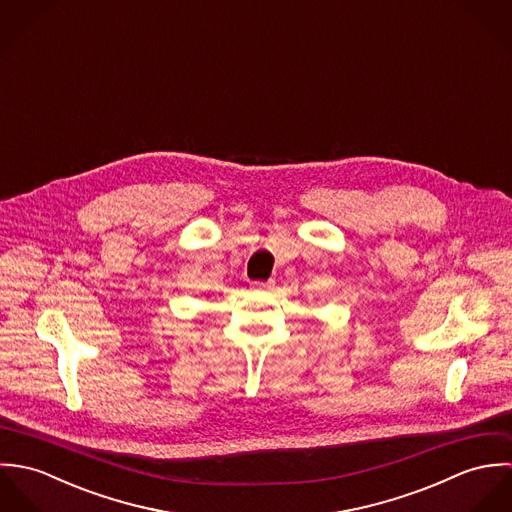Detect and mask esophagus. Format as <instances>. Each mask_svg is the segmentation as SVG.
<instances>
[{
    "label": "esophagus",
    "instance_id": "obj_1",
    "mask_svg": "<svg viewBox=\"0 0 512 512\" xmlns=\"http://www.w3.org/2000/svg\"><path fill=\"white\" fill-rule=\"evenodd\" d=\"M272 286H274V282H252L250 284V290L252 292H268V290H272Z\"/></svg>",
    "mask_w": 512,
    "mask_h": 512
}]
</instances>
